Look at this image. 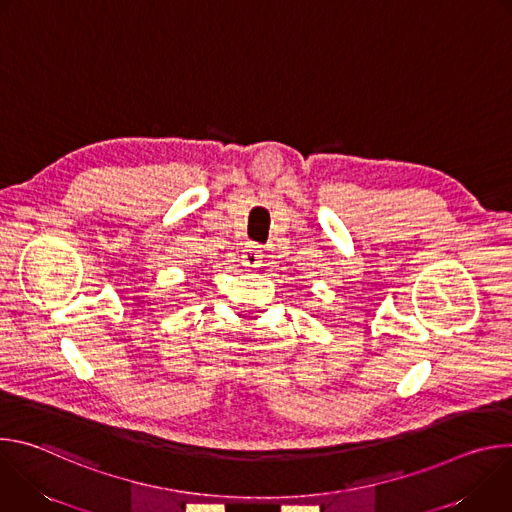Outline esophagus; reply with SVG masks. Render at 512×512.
Wrapping results in <instances>:
<instances>
[{"mask_svg": "<svg viewBox=\"0 0 512 512\" xmlns=\"http://www.w3.org/2000/svg\"><path fill=\"white\" fill-rule=\"evenodd\" d=\"M243 265L249 267V269H255L261 265L263 261V253H261V247L255 245V243H249L245 249H243Z\"/></svg>", "mask_w": 512, "mask_h": 512, "instance_id": "esophagus-1", "label": "esophagus"}]
</instances>
